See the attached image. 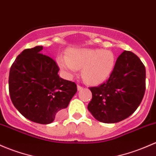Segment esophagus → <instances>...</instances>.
Listing matches in <instances>:
<instances>
[{
  "mask_svg": "<svg viewBox=\"0 0 156 156\" xmlns=\"http://www.w3.org/2000/svg\"><path fill=\"white\" fill-rule=\"evenodd\" d=\"M83 89V87L81 86V85H78V90H81Z\"/></svg>",
  "mask_w": 156,
  "mask_h": 156,
  "instance_id": "34e87169",
  "label": "esophagus"
}]
</instances>
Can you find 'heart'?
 Returning <instances> with one entry per match:
<instances>
[{
  "mask_svg": "<svg viewBox=\"0 0 156 156\" xmlns=\"http://www.w3.org/2000/svg\"><path fill=\"white\" fill-rule=\"evenodd\" d=\"M60 68L68 76L82 68V77L86 82L99 83L109 77L115 65V57L111 51L99 48L71 49L66 56L57 58Z\"/></svg>",
  "mask_w": 156,
  "mask_h": 156,
  "instance_id": "heart-1",
  "label": "heart"
}]
</instances>
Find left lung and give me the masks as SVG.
I'll return each mask as SVG.
<instances>
[{
	"label": "left lung",
	"instance_id": "1",
	"mask_svg": "<svg viewBox=\"0 0 156 156\" xmlns=\"http://www.w3.org/2000/svg\"><path fill=\"white\" fill-rule=\"evenodd\" d=\"M92 99L87 108L99 122L114 123L132 115L140 105L146 89V69L133 52L118 57L109 78L89 87Z\"/></svg>",
	"mask_w": 156,
	"mask_h": 156
}]
</instances>
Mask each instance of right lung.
I'll return each mask as SVG.
<instances>
[{"mask_svg":"<svg viewBox=\"0 0 156 156\" xmlns=\"http://www.w3.org/2000/svg\"><path fill=\"white\" fill-rule=\"evenodd\" d=\"M42 50V46L27 48L16 57L9 70V92L13 105L24 117L49 124L69 105L77 85L60 78L56 61Z\"/></svg>","mask_w":156,"mask_h":156,"instance_id":"add662e5","label":"right lung"}]
</instances>
